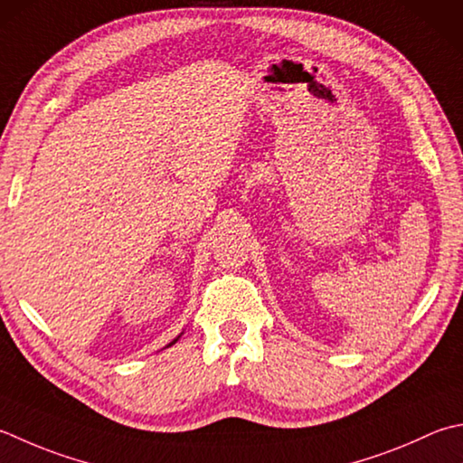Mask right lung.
<instances>
[{"label": "right lung", "mask_w": 463, "mask_h": 463, "mask_svg": "<svg viewBox=\"0 0 463 463\" xmlns=\"http://www.w3.org/2000/svg\"><path fill=\"white\" fill-rule=\"evenodd\" d=\"M180 335H183V333H180ZM180 335H178V337H176V339H175V341H170V343H168V345H166V347H170V345H175V343H176V341H178V339H180Z\"/></svg>", "instance_id": "add662e5"}]
</instances>
